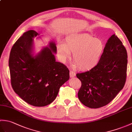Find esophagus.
<instances>
[{
  "label": "esophagus",
  "instance_id": "obj_1",
  "mask_svg": "<svg viewBox=\"0 0 132 132\" xmlns=\"http://www.w3.org/2000/svg\"><path fill=\"white\" fill-rule=\"evenodd\" d=\"M75 75H76V74H75V72H74L73 71H72V70L70 71V77L71 78L75 77Z\"/></svg>",
  "mask_w": 132,
  "mask_h": 132
}]
</instances>
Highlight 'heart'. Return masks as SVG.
<instances>
[{
  "label": "heart",
  "mask_w": 132,
  "mask_h": 132,
  "mask_svg": "<svg viewBox=\"0 0 132 132\" xmlns=\"http://www.w3.org/2000/svg\"><path fill=\"white\" fill-rule=\"evenodd\" d=\"M58 53L62 61L73 52L74 66L81 70H89L96 66L104 50L102 40L87 33H73L66 38L65 43L57 47Z\"/></svg>",
  "instance_id": "heart-1"
}]
</instances>
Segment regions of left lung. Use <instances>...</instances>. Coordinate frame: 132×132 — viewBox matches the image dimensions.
<instances>
[{
  "label": "left lung",
  "instance_id": "obj_1",
  "mask_svg": "<svg viewBox=\"0 0 132 132\" xmlns=\"http://www.w3.org/2000/svg\"><path fill=\"white\" fill-rule=\"evenodd\" d=\"M127 50L115 35L111 36L99 62L90 70L77 74L82 86L78 93L83 105L98 108L107 105L124 87L127 78Z\"/></svg>",
  "mask_w": 132,
  "mask_h": 132
}]
</instances>
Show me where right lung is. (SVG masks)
Masks as SVG:
<instances>
[{"label":"right lung","instance_id":"obj_1","mask_svg":"<svg viewBox=\"0 0 132 132\" xmlns=\"http://www.w3.org/2000/svg\"><path fill=\"white\" fill-rule=\"evenodd\" d=\"M39 35L30 30L16 41L10 52L9 68L15 93L30 105L44 106L55 100L70 75L68 68L55 61L57 47L53 41L33 55V38Z\"/></svg>","mask_w":132,"mask_h":132}]
</instances>
